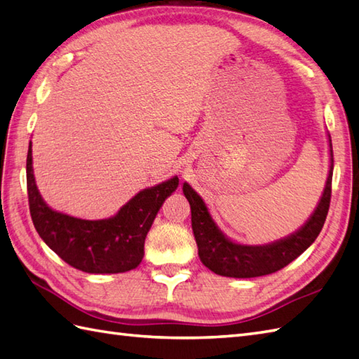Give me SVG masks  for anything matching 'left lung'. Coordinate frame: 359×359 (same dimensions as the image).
Returning a JSON list of instances; mask_svg holds the SVG:
<instances>
[{"instance_id": "left-lung-1", "label": "left lung", "mask_w": 359, "mask_h": 359, "mask_svg": "<svg viewBox=\"0 0 359 359\" xmlns=\"http://www.w3.org/2000/svg\"><path fill=\"white\" fill-rule=\"evenodd\" d=\"M330 142V170L325 181L324 194L312 217L298 232L272 244L266 245H243L232 243L222 235L215 224L203 198L190 187L187 182L182 186V192L192 210V229L198 245V255L205 267L221 276L230 278H255L278 272L297 259L310 247L320 235L327 217L332 196V175H333V150Z\"/></svg>"}]
</instances>
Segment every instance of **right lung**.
I'll use <instances>...</instances> for the list:
<instances>
[{
  "mask_svg": "<svg viewBox=\"0 0 359 359\" xmlns=\"http://www.w3.org/2000/svg\"><path fill=\"white\" fill-rule=\"evenodd\" d=\"M26 170L30 217L38 235L62 261L86 273H123L138 267L159 207L180 182L173 177L141 190L114 218L89 221L55 212L43 201L32 169V142Z\"/></svg>",
  "mask_w": 359,
  "mask_h": 359,
  "instance_id": "add662e5",
  "label": "right lung"
}]
</instances>
